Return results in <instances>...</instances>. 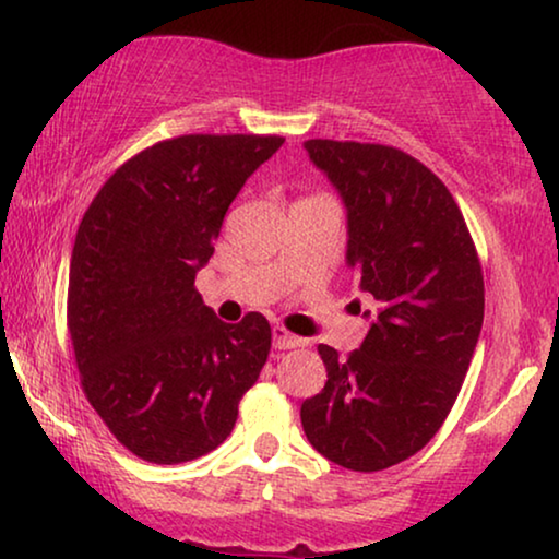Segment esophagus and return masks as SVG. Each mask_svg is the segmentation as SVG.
<instances>
[{
	"instance_id": "obj_1",
	"label": "esophagus",
	"mask_w": 559,
	"mask_h": 559,
	"mask_svg": "<svg viewBox=\"0 0 559 559\" xmlns=\"http://www.w3.org/2000/svg\"><path fill=\"white\" fill-rule=\"evenodd\" d=\"M272 338H274V348H280V350H285V348H297V346H302V338H297V335H293L287 331L285 325H274L272 328Z\"/></svg>"
}]
</instances>
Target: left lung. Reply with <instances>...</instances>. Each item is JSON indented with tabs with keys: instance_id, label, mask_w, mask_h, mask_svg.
<instances>
[{
	"instance_id": "8db88e82",
	"label": "left lung",
	"mask_w": 559,
	"mask_h": 559,
	"mask_svg": "<svg viewBox=\"0 0 559 559\" xmlns=\"http://www.w3.org/2000/svg\"><path fill=\"white\" fill-rule=\"evenodd\" d=\"M348 211V266L379 302L361 348L320 343L328 381L302 402L310 445L348 471L423 450L453 409L484 325V272L455 198L389 144L308 140Z\"/></svg>"
}]
</instances>
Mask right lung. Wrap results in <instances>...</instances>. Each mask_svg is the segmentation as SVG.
<instances>
[{
	"label": "right lung",
	"instance_id": "add662e5",
	"mask_svg": "<svg viewBox=\"0 0 559 559\" xmlns=\"http://www.w3.org/2000/svg\"><path fill=\"white\" fill-rule=\"evenodd\" d=\"M277 134H182L136 152L75 234L68 333L91 407L129 453L175 465L231 435L272 348L262 312L228 325L195 274Z\"/></svg>",
	"mask_w": 559,
	"mask_h": 559
}]
</instances>
